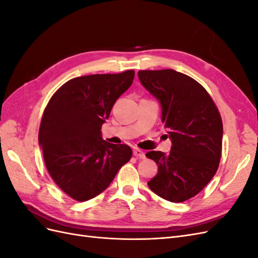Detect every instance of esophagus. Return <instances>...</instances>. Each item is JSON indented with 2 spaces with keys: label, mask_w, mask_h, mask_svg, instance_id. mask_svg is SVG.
Here are the masks:
<instances>
[{
  "label": "esophagus",
  "mask_w": 258,
  "mask_h": 258,
  "mask_svg": "<svg viewBox=\"0 0 258 258\" xmlns=\"http://www.w3.org/2000/svg\"><path fill=\"white\" fill-rule=\"evenodd\" d=\"M134 155L136 156V157H138V158H145V154H144V152L143 151H141V150H139V148H135L134 150Z\"/></svg>",
  "instance_id": "obj_1"
}]
</instances>
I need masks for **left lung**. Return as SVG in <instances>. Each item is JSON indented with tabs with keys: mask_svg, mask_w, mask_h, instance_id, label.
<instances>
[{
	"mask_svg": "<svg viewBox=\"0 0 258 258\" xmlns=\"http://www.w3.org/2000/svg\"><path fill=\"white\" fill-rule=\"evenodd\" d=\"M138 76L159 101L161 121L172 142L169 154L146 153L158 166L157 174L147 185L168 201H186L205 188L220 165V112L208 91L188 75L167 69L139 71Z\"/></svg>",
	"mask_w": 258,
	"mask_h": 258,
	"instance_id": "1",
	"label": "left lung"
}]
</instances>
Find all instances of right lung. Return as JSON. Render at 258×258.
Returning a JSON list of instances; mask_svg holds the SVG:
<instances>
[{
    "label": "right lung",
    "instance_id": "right-lung-1",
    "mask_svg": "<svg viewBox=\"0 0 258 258\" xmlns=\"http://www.w3.org/2000/svg\"><path fill=\"white\" fill-rule=\"evenodd\" d=\"M134 79V70L75 77L53 93L45 108L38 131L45 165L74 200L87 201L105 190L131 158L128 145L104 141L101 127Z\"/></svg>",
    "mask_w": 258,
    "mask_h": 258
}]
</instances>
